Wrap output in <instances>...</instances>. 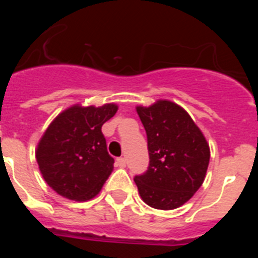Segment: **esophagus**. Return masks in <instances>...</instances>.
<instances>
[{
  "label": "esophagus",
  "instance_id": "1",
  "mask_svg": "<svg viewBox=\"0 0 258 258\" xmlns=\"http://www.w3.org/2000/svg\"><path fill=\"white\" fill-rule=\"evenodd\" d=\"M116 165L120 166V168H125L126 166V161H125L124 157H117L116 159Z\"/></svg>",
  "mask_w": 258,
  "mask_h": 258
}]
</instances>
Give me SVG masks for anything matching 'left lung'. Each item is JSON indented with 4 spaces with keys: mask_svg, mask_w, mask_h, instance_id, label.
I'll return each instance as SVG.
<instances>
[{
    "mask_svg": "<svg viewBox=\"0 0 258 258\" xmlns=\"http://www.w3.org/2000/svg\"><path fill=\"white\" fill-rule=\"evenodd\" d=\"M147 133L150 166L134 178L147 206L161 211L179 208L203 184L211 150L187 111L169 99L137 106Z\"/></svg>",
    "mask_w": 258,
    "mask_h": 258,
    "instance_id": "8db88e82",
    "label": "left lung"
}]
</instances>
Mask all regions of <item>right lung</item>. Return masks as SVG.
<instances>
[{
	"label": "right lung",
	"instance_id": "add662e5",
	"mask_svg": "<svg viewBox=\"0 0 258 258\" xmlns=\"http://www.w3.org/2000/svg\"><path fill=\"white\" fill-rule=\"evenodd\" d=\"M117 109L116 103H76L50 122L36 147V160L42 178L58 195L88 202L101 192L113 170L102 125Z\"/></svg>",
	"mask_w": 258,
	"mask_h": 258
}]
</instances>
